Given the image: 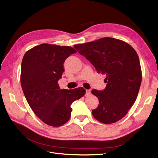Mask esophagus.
<instances>
[{"instance_id":"34e87169","label":"esophagus","mask_w":158,"mask_h":158,"mask_svg":"<svg viewBox=\"0 0 158 158\" xmlns=\"http://www.w3.org/2000/svg\"><path fill=\"white\" fill-rule=\"evenodd\" d=\"M91 94V92L90 90H86V96H90Z\"/></svg>"}]
</instances>
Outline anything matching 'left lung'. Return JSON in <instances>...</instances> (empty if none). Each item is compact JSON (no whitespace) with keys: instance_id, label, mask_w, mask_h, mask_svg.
I'll return each instance as SVG.
<instances>
[{"instance_id":"8db88e82","label":"left lung","mask_w":158,"mask_h":158,"mask_svg":"<svg viewBox=\"0 0 158 158\" xmlns=\"http://www.w3.org/2000/svg\"><path fill=\"white\" fill-rule=\"evenodd\" d=\"M80 55L106 76V89H94L99 105L92 110L94 117L103 124H112L126 116L135 103L142 80L139 58L132 47L118 39L103 38L75 45Z\"/></svg>"}]
</instances>
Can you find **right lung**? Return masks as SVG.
Segmentation results:
<instances>
[{
	"mask_svg": "<svg viewBox=\"0 0 158 158\" xmlns=\"http://www.w3.org/2000/svg\"><path fill=\"white\" fill-rule=\"evenodd\" d=\"M77 52L69 46L42 44L26 52L23 58L21 84L33 112L51 126H62L71 116L72 103L86 93L83 87L60 89L58 81L66 58Z\"/></svg>",
	"mask_w": 158,
	"mask_h": 158,
	"instance_id": "right-lung-1",
	"label": "right lung"
}]
</instances>
